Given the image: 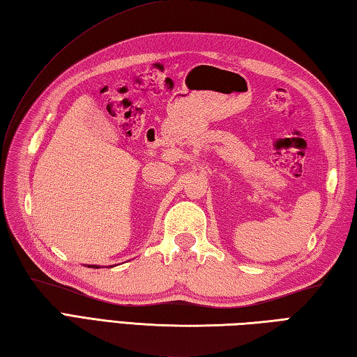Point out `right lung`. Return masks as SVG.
I'll return each mask as SVG.
<instances>
[{
	"label": "right lung",
	"mask_w": 357,
	"mask_h": 357,
	"mask_svg": "<svg viewBox=\"0 0 357 357\" xmlns=\"http://www.w3.org/2000/svg\"><path fill=\"white\" fill-rule=\"evenodd\" d=\"M112 267H113V265H112ZM92 268H100V267H98V265H92Z\"/></svg>",
	"instance_id": "1"
}]
</instances>
